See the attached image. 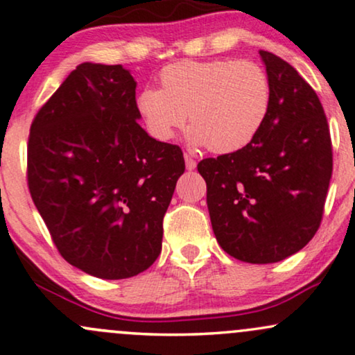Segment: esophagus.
Wrapping results in <instances>:
<instances>
[{
  "mask_svg": "<svg viewBox=\"0 0 355 355\" xmlns=\"http://www.w3.org/2000/svg\"><path fill=\"white\" fill-rule=\"evenodd\" d=\"M184 159H186V168L189 169V171H192V169H196V166H197L196 159L189 157V155H184Z\"/></svg>",
  "mask_w": 355,
  "mask_h": 355,
  "instance_id": "obj_1",
  "label": "esophagus"
}]
</instances>
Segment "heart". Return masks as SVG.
I'll list each match as a JSON object with an SVG mask.
<instances>
[{
  "label": "heart",
  "mask_w": 355,
  "mask_h": 355,
  "mask_svg": "<svg viewBox=\"0 0 355 355\" xmlns=\"http://www.w3.org/2000/svg\"><path fill=\"white\" fill-rule=\"evenodd\" d=\"M159 84L140 92L137 110L162 142L174 137L189 114L192 144L234 153L257 137L270 111L268 74L254 61L184 60L163 67Z\"/></svg>",
  "instance_id": "heart-1"
}]
</instances>
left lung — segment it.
Wrapping results in <instances>:
<instances>
[{
	"label": "left lung",
	"instance_id": "obj_1",
	"mask_svg": "<svg viewBox=\"0 0 355 355\" xmlns=\"http://www.w3.org/2000/svg\"><path fill=\"white\" fill-rule=\"evenodd\" d=\"M271 84L263 128L242 150L197 164L221 249L247 263L295 254L323 218L333 147L318 95L289 62L260 50Z\"/></svg>",
	"mask_w": 355,
	"mask_h": 355
}]
</instances>
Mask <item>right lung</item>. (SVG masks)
Here are the masks:
<instances>
[{
    "label": "right lung",
    "mask_w": 355,
    "mask_h": 355,
    "mask_svg": "<svg viewBox=\"0 0 355 355\" xmlns=\"http://www.w3.org/2000/svg\"><path fill=\"white\" fill-rule=\"evenodd\" d=\"M135 85L121 64H79L28 134V191L58 252L103 279L130 278L158 259L186 169L181 147L139 125Z\"/></svg>",
    "instance_id": "obj_1"
}]
</instances>
